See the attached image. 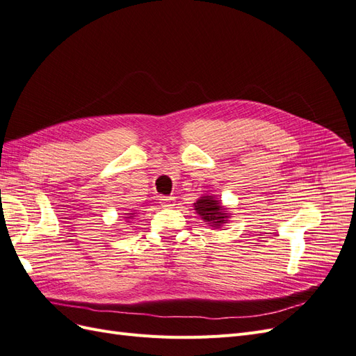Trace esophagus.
I'll use <instances>...</instances> for the list:
<instances>
[{"instance_id": "1", "label": "esophagus", "mask_w": 356, "mask_h": 356, "mask_svg": "<svg viewBox=\"0 0 356 356\" xmlns=\"http://www.w3.org/2000/svg\"><path fill=\"white\" fill-rule=\"evenodd\" d=\"M159 202H161L164 209H171L175 205V198L173 197H161L159 198Z\"/></svg>"}]
</instances>
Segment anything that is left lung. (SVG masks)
<instances>
[{
  "label": "left lung",
  "instance_id": "left-lung-1",
  "mask_svg": "<svg viewBox=\"0 0 356 356\" xmlns=\"http://www.w3.org/2000/svg\"><path fill=\"white\" fill-rule=\"evenodd\" d=\"M193 207L195 213L201 217L205 225L216 229H219L225 223H227L229 217H231L229 209L222 204L220 200H217L214 195H202L193 204Z\"/></svg>",
  "mask_w": 356,
  "mask_h": 356
}]
</instances>
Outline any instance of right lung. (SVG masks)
Listing matches in <instances>:
<instances>
[{"instance_id": "obj_1", "label": "right lung", "mask_w": 356, "mask_h": 356, "mask_svg": "<svg viewBox=\"0 0 356 356\" xmlns=\"http://www.w3.org/2000/svg\"><path fill=\"white\" fill-rule=\"evenodd\" d=\"M134 217H136V213H134V211H133V213H124V219H125V220H133ZM129 223H130V222H129Z\"/></svg>"}]
</instances>
